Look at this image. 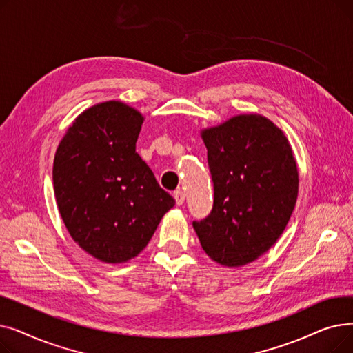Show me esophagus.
<instances>
[{"label": "esophagus", "mask_w": 353, "mask_h": 353, "mask_svg": "<svg viewBox=\"0 0 353 353\" xmlns=\"http://www.w3.org/2000/svg\"><path fill=\"white\" fill-rule=\"evenodd\" d=\"M174 199H176L177 205L181 206L183 203H184V199H186V194H184V192H181V190H176L174 192Z\"/></svg>", "instance_id": "34e87169"}]
</instances>
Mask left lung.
Instances as JSON below:
<instances>
[{
	"label": "left lung",
	"instance_id": "obj_1",
	"mask_svg": "<svg viewBox=\"0 0 353 353\" xmlns=\"http://www.w3.org/2000/svg\"><path fill=\"white\" fill-rule=\"evenodd\" d=\"M208 148L214 200L193 228L206 254L240 268L265 254L283 233L299 192L285 133L261 114H240L200 133Z\"/></svg>",
	"mask_w": 353,
	"mask_h": 353
}]
</instances>
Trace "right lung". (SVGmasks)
Here are the masks:
<instances>
[{
  "instance_id": "right-lung-1",
  "label": "right lung",
  "mask_w": 353,
  "mask_h": 353,
  "mask_svg": "<svg viewBox=\"0 0 353 353\" xmlns=\"http://www.w3.org/2000/svg\"><path fill=\"white\" fill-rule=\"evenodd\" d=\"M143 121L121 101L96 104L72 121L54 156L64 225L74 242L104 263L136 257L176 203L136 153Z\"/></svg>"
}]
</instances>
